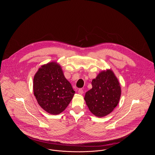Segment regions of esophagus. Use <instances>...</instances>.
<instances>
[{
    "label": "esophagus",
    "instance_id": "34e87169",
    "mask_svg": "<svg viewBox=\"0 0 155 155\" xmlns=\"http://www.w3.org/2000/svg\"><path fill=\"white\" fill-rule=\"evenodd\" d=\"M78 93H79V94H81V95L83 94V93H84V91H83V89H79L78 90Z\"/></svg>",
    "mask_w": 155,
    "mask_h": 155
}]
</instances>
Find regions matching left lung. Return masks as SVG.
<instances>
[{
  "mask_svg": "<svg viewBox=\"0 0 155 155\" xmlns=\"http://www.w3.org/2000/svg\"><path fill=\"white\" fill-rule=\"evenodd\" d=\"M92 86L84 98L89 110L98 117L109 114L117 106L121 95L117 79L110 70L103 71L92 80Z\"/></svg>",
  "mask_w": 155,
  "mask_h": 155,
  "instance_id": "left-lung-1",
  "label": "left lung"
}]
</instances>
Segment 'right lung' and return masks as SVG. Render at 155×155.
<instances>
[{
	"label": "right lung",
	"instance_id": "right-lung-1",
	"mask_svg": "<svg viewBox=\"0 0 155 155\" xmlns=\"http://www.w3.org/2000/svg\"><path fill=\"white\" fill-rule=\"evenodd\" d=\"M33 92L39 106L52 114L64 110L75 93L61 67L55 62L38 70L33 79Z\"/></svg>",
	"mask_w": 155,
	"mask_h": 155
}]
</instances>
